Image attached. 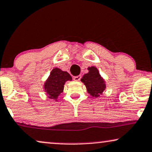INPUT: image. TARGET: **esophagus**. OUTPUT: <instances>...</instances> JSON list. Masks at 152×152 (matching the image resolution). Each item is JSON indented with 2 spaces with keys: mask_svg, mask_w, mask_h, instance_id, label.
<instances>
[{
  "mask_svg": "<svg viewBox=\"0 0 152 152\" xmlns=\"http://www.w3.org/2000/svg\"><path fill=\"white\" fill-rule=\"evenodd\" d=\"M81 78V75H78V76H74V80L76 81H79Z\"/></svg>",
  "mask_w": 152,
  "mask_h": 152,
  "instance_id": "34e87169",
  "label": "esophagus"
}]
</instances>
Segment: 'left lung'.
<instances>
[{
	"label": "left lung",
	"mask_w": 152,
	"mask_h": 152,
	"mask_svg": "<svg viewBox=\"0 0 152 152\" xmlns=\"http://www.w3.org/2000/svg\"><path fill=\"white\" fill-rule=\"evenodd\" d=\"M88 72L83 75L81 81L86 87L88 94L95 98H98L105 90V81L96 66L88 67Z\"/></svg>",
	"instance_id": "left-lung-1"
}]
</instances>
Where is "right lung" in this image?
<instances>
[{"label":"right lung","instance_id":"1","mask_svg":"<svg viewBox=\"0 0 152 152\" xmlns=\"http://www.w3.org/2000/svg\"><path fill=\"white\" fill-rule=\"evenodd\" d=\"M71 80L72 77L67 71L54 68L44 84L45 92L50 99L57 100L58 97L63 93L66 82Z\"/></svg>","mask_w":152,"mask_h":152}]
</instances>
